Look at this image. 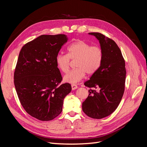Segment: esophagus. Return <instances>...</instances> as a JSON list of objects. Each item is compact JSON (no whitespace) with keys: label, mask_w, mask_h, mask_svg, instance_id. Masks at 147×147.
Instances as JSON below:
<instances>
[{"label":"esophagus","mask_w":147,"mask_h":147,"mask_svg":"<svg viewBox=\"0 0 147 147\" xmlns=\"http://www.w3.org/2000/svg\"><path fill=\"white\" fill-rule=\"evenodd\" d=\"M71 86H72V90H76V89L78 88V86L76 85V84H72V85H71Z\"/></svg>","instance_id":"esophagus-1"}]
</instances>
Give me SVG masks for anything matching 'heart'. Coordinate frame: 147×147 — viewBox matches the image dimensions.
<instances>
[{
  "label": "heart",
  "mask_w": 147,
  "mask_h": 147,
  "mask_svg": "<svg viewBox=\"0 0 147 147\" xmlns=\"http://www.w3.org/2000/svg\"><path fill=\"white\" fill-rule=\"evenodd\" d=\"M67 54H59L56 57L57 67L63 73L69 69L70 60L74 61L75 69L70 71L64 77V81L75 84L80 82L86 74H94L102 65L104 59V51L102 48L82 40H76L67 49Z\"/></svg>",
  "instance_id": "heart-1"
}]
</instances>
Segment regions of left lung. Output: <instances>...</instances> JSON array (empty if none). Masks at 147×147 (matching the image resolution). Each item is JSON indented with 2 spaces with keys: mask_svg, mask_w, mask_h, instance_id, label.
<instances>
[{
  "mask_svg": "<svg viewBox=\"0 0 147 147\" xmlns=\"http://www.w3.org/2000/svg\"><path fill=\"white\" fill-rule=\"evenodd\" d=\"M90 34L99 40L104 51V59L100 69L84 83L90 90L83 102L82 110L89 117L101 119L112 114L121 100L125 88V61L112 39L99 32ZM96 88L100 91L97 92Z\"/></svg>",
  "mask_w": 147,
  "mask_h": 147,
  "instance_id": "1",
  "label": "left lung"
}]
</instances>
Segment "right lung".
I'll return each mask as SVG.
<instances>
[{
	"mask_svg": "<svg viewBox=\"0 0 147 147\" xmlns=\"http://www.w3.org/2000/svg\"><path fill=\"white\" fill-rule=\"evenodd\" d=\"M67 38L64 34L42 35L22 47L14 72V84L21 105L40 121L52 120L62 112L70 84L63 77L56 57Z\"/></svg>",
	"mask_w": 147,
	"mask_h": 147,
	"instance_id": "add662e5",
	"label": "right lung"
}]
</instances>
